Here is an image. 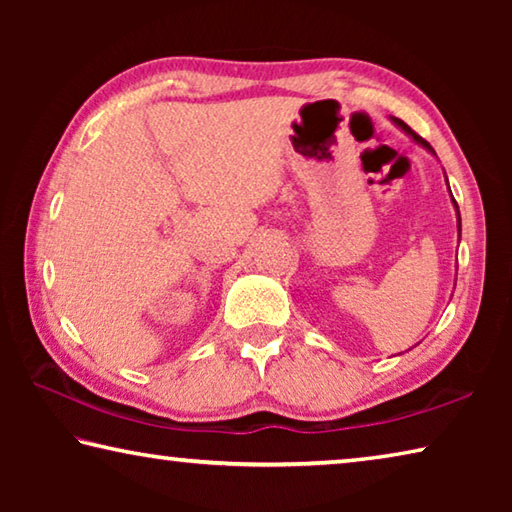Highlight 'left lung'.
Segmentation results:
<instances>
[{"instance_id":"8db88e82","label":"left lung","mask_w":512,"mask_h":512,"mask_svg":"<svg viewBox=\"0 0 512 512\" xmlns=\"http://www.w3.org/2000/svg\"><path fill=\"white\" fill-rule=\"evenodd\" d=\"M395 124H397V126H402V128H404V131H406V133H409V135L413 137V140H415V142H418V144H422V146H424V149H429V151L433 153V149H431V146H429V142H427V140H422V137H420L418 133H415V131H411V128H409V126H406V124H404V121H400V119H395ZM454 205H456V201H454ZM456 210H458V205H456ZM458 235H461V214H458Z\"/></svg>"}]
</instances>
